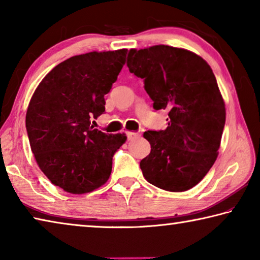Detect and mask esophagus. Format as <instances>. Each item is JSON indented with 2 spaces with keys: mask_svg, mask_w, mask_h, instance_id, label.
<instances>
[{
  "mask_svg": "<svg viewBox=\"0 0 260 260\" xmlns=\"http://www.w3.org/2000/svg\"><path fill=\"white\" fill-rule=\"evenodd\" d=\"M126 135H127V139H128L129 141L139 138V136H140L139 133H135V132H129V131L126 132Z\"/></svg>",
  "mask_w": 260,
  "mask_h": 260,
  "instance_id": "1",
  "label": "esophagus"
}]
</instances>
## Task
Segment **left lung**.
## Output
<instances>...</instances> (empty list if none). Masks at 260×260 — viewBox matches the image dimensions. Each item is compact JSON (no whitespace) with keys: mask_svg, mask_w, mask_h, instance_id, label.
Masks as SVG:
<instances>
[{"mask_svg":"<svg viewBox=\"0 0 260 260\" xmlns=\"http://www.w3.org/2000/svg\"><path fill=\"white\" fill-rule=\"evenodd\" d=\"M131 73L144 80L155 110H167V128L147 131L151 151L140 162L149 183L167 191L195 187L218 157L226 108L212 69L195 52L165 45L131 49Z\"/></svg>","mask_w":260,"mask_h":260,"instance_id":"1","label":"left lung"}]
</instances>
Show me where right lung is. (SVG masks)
<instances>
[{"label": "right lung", "instance_id": "obj_1", "mask_svg": "<svg viewBox=\"0 0 260 260\" xmlns=\"http://www.w3.org/2000/svg\"><path fill=\"white\" fill-rule=\"evenodd\" d=\"M127 49L70 57L42 79L26 112L30 149L52 184L87 193L108 181L113 153L125 133L107 134L90 125L105 111L104 95L125 64Z\"/></svg>", "mask_w": 260, "mask_h": 260}]
</instances>
